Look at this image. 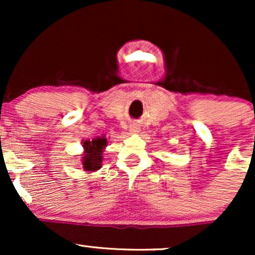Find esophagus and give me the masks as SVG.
I'll return each mask as SVG.
<instances>
[{
	"label": "esophagus",
	"instance_id": "obj_1",
	"mask_svg": "<svg viewBox=\"0 0 255 255\" xmlns=\"http://www.w3.org/2000/svg\"><path fill=\"white\" fill-rule=\"evenodd\" d=\"M129 130H130V133H136V131H139V127H137L136 125H130Z\"/></svg>",
	"mask_w": 255,
	"mask_h": 255
}]
</instances>
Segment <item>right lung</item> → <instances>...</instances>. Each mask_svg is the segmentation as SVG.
Instances as JSON below:
<instances>
[{
    "label": "right lung",
    "mask_w": 255,
    "mask_h": 255,
    "mask_svg": "<svg viewBox=\"0 0 255 255\" xmlns=\"http://www.w3.org/2000/svg\"><path fill=\"white\" fill-rule=\"evenodd\" d=\"M107 139L104 136L95 137L93 140H85L83 142V166L86 171H96L101 169L103 159V150L107 146Z\"/></svg>",
    "instance_id": "add662e5"
}]
</instances>
